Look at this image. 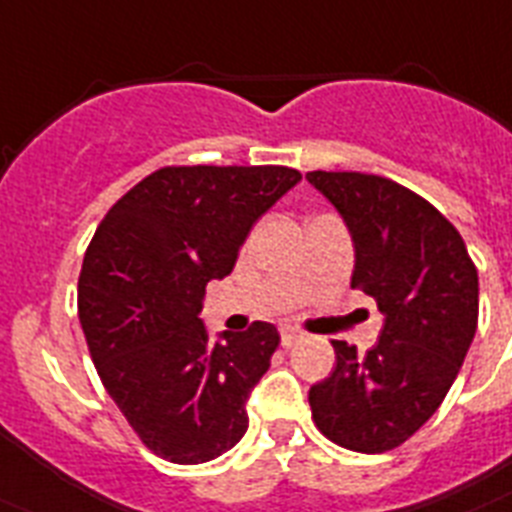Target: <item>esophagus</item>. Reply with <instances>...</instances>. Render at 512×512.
I'll use <instances>...</instances> for the list:
<instances>
[{"instance_id":"34e87169","label":"esophagus","mask_w":512,"mask_h":512,"mask_svg":"<svg viewBox=\"0 0 512 512\" xmlns=\"http://www.w3.org/2000/svg\"><path fill=\"white\" fill-rule=\"evenodd\" d=\"M304 341V333L302 330H296V328H281V343L286 346V349H291V346H296V343H302Z\"/></svg>"}]
</instances>
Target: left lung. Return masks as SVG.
<instances>
[{"mask_svg": "<svg viewBox=\"0 0 512 512\" xmlns=\"http://www.w3.org/2000/svg\"><path fill=\"white\" fill-rule=\"evenodd\" d=\"M354 242L351 289L385 315L364 356L333 341L336 369L309 388L322 435L356 453L409 440L458 377L479 320V276L461 234L435 205L393 179L359 171H309Z\"/></svg>", "mask_w": 512, "mask_h": 512, "instance_id": "1", "label": "left lung"}]
</instances>
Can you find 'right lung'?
I'll list each match as a JSON object with an SVG mask.
<instances>
[{
  "label": "right lung",
  "instance_id": "obj_1",
  "mask_svg": "<svg viewBox=\"0 0 512 512\" xmlns=\"http://www.w3.org/2000/svg\"><path fill=\"white\" fill-rule=\"evenodd\" d=\"M302 179L289 166H166L103 216L77 315L106 393L171 463H205L247 432V398L278 349L252 322L208 341L205 286L229 276L249 229Z\"/></svg>",
  "mask_w": 512,
  "mask_h": 512
}]
</instances>
